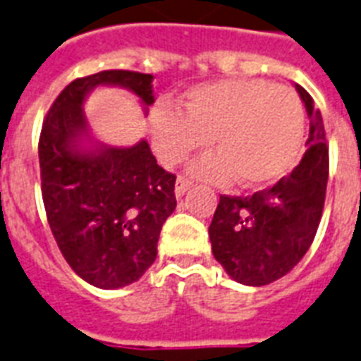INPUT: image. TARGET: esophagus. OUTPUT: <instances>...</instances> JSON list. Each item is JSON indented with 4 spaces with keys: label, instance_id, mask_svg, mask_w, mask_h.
Returning a JSON list of instances; mask_svg holds the SVG:
<instances>
[{
    "label": "esophagus",
    "instance_id": "34e87169",
    "mask_svg": "<svg viewBox=\"0 0 361 361\" xmlns=\"http://www.w3.org/2000/svg\"><path fill=\"white\" fill-rule=\"evenodd\" d=\"M190 186H192V183H190L188 178L178 177L177 184H175V195H177V197H183V195L190 190Z\"/></svg>",
    "mask_w": 361,
    "mask_h": 361
}]
</instances>
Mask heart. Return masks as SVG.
I'll return each instance as SVG.
<instances>
[{"label": "heart", "instance_id": "obj_1", "mask_svg": "<svg viewBox=\"0 0 361 361\" xmlns=\"http://www.w3.org/2000/svg\"><path fill=\"white\" fill-rule=\"evenodd\" d=\"M149 134L164 166L184 162L210 140L216 152L192 164L194 177L218 184L236 178L244 188H261L287 177L298 162L305 114L289 87L221 80L188 89L177 109H152Z\"/></svg>", "mask_w": 361, "mask_h": 361}]
</instances>
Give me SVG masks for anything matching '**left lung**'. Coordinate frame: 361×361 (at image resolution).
Returning <instances> with one entry per match:
<instances>
[{
  "instance_id": "obj_1",
  "label": "left lung",
  "mask_w": 361,
  "mask_h": 361,
  "mask_svg": "<svg viewBox=\"0 0 361 361\" xmlns=\"http://www.w3.org/2000/svg\"><path fill=\"white\" fill-rule=\"evenodd\" d=\"M310 117L307 151L272 188L252 197L220 195L209 227L214 259L242 285L261 287L283 278L302 261L315 238L328 184V147L321 111L302 85Z\"/></svg>"
}]
</instances>
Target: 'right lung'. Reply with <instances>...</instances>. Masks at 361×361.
Wrapping results in <instances>:
<instances>
[{"label":"right lung","instance_id":"add662e5","mask_svg":"<svg viewBox=\"0 0 361 361\" xmlns=\"http://www.w3.org/2000/svg\"><path fill=\"white\" fill-rule=\"evenodd\" d=\"M100 85L128 89L143 109L154 102L152 74L102 71L78 78L54 100L39 140L48 224L71 268L99 289H121L147 272L164 221L177 207L175 175L145 140L109 147L89 134L83 104Z\"/></svg>","mask_w":361,"mask_h":361}]
</instances>
